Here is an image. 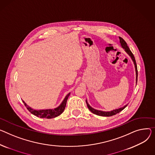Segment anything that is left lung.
<instances>
[{
    "mask_svg": "<svg viewBox=\"0 0 155 155\" xmlns=\"http://www.w3.org/2000/svg\"><path fill=\"white\" fill-rule=\"evenodd\" d=\"M119 38H120V43H121V45L122 46L123 48H124L125 51H127V52L129 54V55L131 57L133 62H134V64H135V70H136V75H137V78H138V69H137V63H136V60H135V57H134L133 53L131 52V51L130 50V48L128 47V46L127 45V42L125 41V40L123 39V38L119 37ZM86 103H87V107H88V108L90 110V111H91V112H92L93 113H94V114L97 115H99V116H103V117H111V116H113V115H115L116 114H117V113H120V111H121L123 109H125V108L127 106H125L123 107V108H120L119 109H117V110H113L111 111H100V110H95L94 108H91L87 103V100H86Z\"/></svg>",
    "mask_w": 155,
    "mask_h": 155,
    "instance_id": "left-lung-1",
    "label": "left lung"
}]
</instances>
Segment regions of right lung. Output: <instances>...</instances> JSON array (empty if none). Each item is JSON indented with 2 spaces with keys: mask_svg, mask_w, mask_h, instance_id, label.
Listing matches in <instances>:
<instances>
[{
  "mask_svg": "<svg viewBox=\"0 0 155 155\" xmlns=\"http://www.w3.org/2000/svg\"><path fill=\"white\" fill-rule=\"evenodd\" d=\"M70 94H68L66 97L65 98L64 100L61 103V105L57 107V108H55L54 110H35L32 108H31L30 107H29L28 105H26L25 103L23 101L24 104L25 105V106L26 107L27 109L32 113V114L40 117V118H53L55 117H57L58 116H59L60 115H61V113H63V111L65 110V108L66 107V104L67 101L68 100V97L70 96Z\"/></svg>",
  "mask_w": 155,
  "mask_h": 155,
  "instance_id": "1",
  "label": "right lung"
}]
</instances>
